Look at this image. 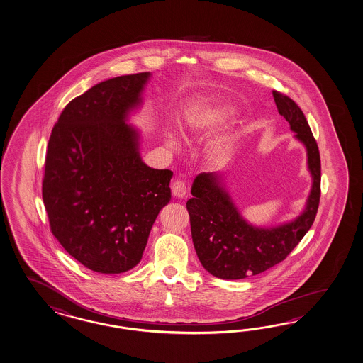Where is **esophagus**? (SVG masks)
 Instances as JSON below:
<instances>
[{"label": "esophagus", "mask_w": 363, "mask_h": 363, "mask_svg": "<svg viewBox=\"0 0 363 363\" xmlns=\"http://www.w3.org/2000/svg\"><path fill=\"white\" fill-rule=\"evenodd\" d=\"M172 193L176 198H185L186 195V185L184 181H174L172 184Z\"/></svg>", "instance_id": "1"}]
</instances>
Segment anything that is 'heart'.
Wrapping results in <instances>:
<instances>
[{
    "instance_id": "heart-1",
    "label": "heart",
    "mask_w": 363,
    "mask_h": 363,
    "mask_svg": "<svg viewBox=\"0 0 363 363\" xmlns=\"http://www.w3.org/2000/svg\"><path fill=\"white\" fill-rule=\"evenodd\" d=\"M235 114V108L225 99H210L191 110L185 119L186 133L189 138H203L208 133L219 130ZM169 143L176 145L173 136H169ZM233 153V145L227 139H221L213 144L208 150V157L215 165L224 167L228 164Z\"/></svg>"
}]
</instances>
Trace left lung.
Here are the masks:
<instances>
[{
    "label": "left lung",
    "instance_id": "8db88e82",
    "mask_svg": "<svg viewBox=\"0 0 363 363\" xmlns=\"http://www.w3.org/2000/svg\"><path fill=\"white\" fill-rule=\"evenodd\" d=\"M273 97L278 113L307 150V167L312 176L310 195L298 218L262 228L241 216L219 174H198L191 186L193 198L186 203L191 238L202 266L221 279H242L279 264L304 238L318 213L321 181L318 143L301 107L279 91L274 90Z\"/></svg>",
    "mask_w": 363,
    "mask_h": 363
}]
</instances>
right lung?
I'll use <instances>...</instances> for the list:
<instances>
[{"instance_id": "1", "label": "right lung", "mask_w": 363, "mask_h": 363, "mask_svg": "<svg viewBox=\"0 0 363 363\" xmlns=\"http://www.w3.org/2000/svg\"><path fill=\"white\" fill-rule=\"evenodd\" d=\"M150 77L119 76L72 99L48 142L42 195L53 236L102 274L140 262L152 225L172 198L173 172L143 162L140 133L127 123Z\"/></svg>"}]
</instances>
